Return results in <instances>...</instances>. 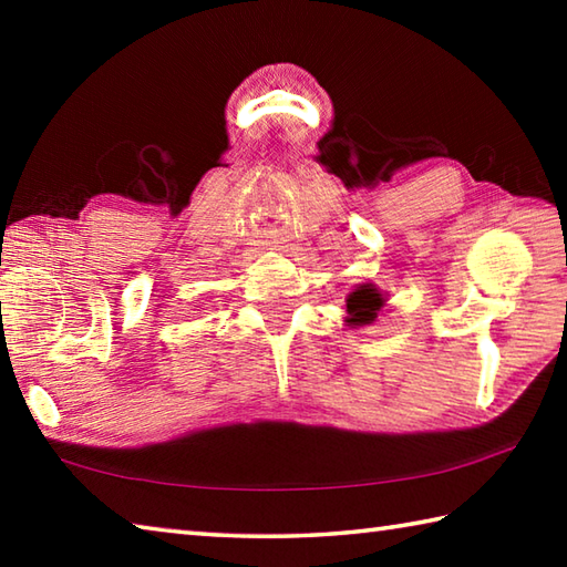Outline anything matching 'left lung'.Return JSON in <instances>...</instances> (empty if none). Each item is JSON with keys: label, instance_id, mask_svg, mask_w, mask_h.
Wrapping results in <instances>:
<instances>
[{"label": "left lung", "instance_id": "obj_1", "mask_svg": "<svg viewBox=\"0 0 567 567\" xmlns=\"http://www.w3.org/2000/svg\"><path fill=\"white\" fill-rule=\"evenodd\" d=\"M348 322L350 328H362V324L375 322L378 312L385 307V297L378 290L375 285H360L348 295Z\"/></svg>", "mask_w": 567, "mask_h": 567}]
</instances>
